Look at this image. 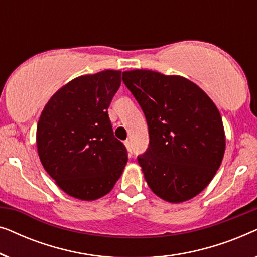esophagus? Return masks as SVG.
Here are the masks:
<instances>
[{"label": "esophagus", "mask_w": 257, "mask_h": 257, "mask_svg": "<svg viewBox=\"0 0 257 257\" xmlns=\"http://www.w3.org/2000/svg\"><path fill=\"white\" fill-rule=\"evenodd\" d=\"M125 146H126V150H127V152L130 156H132V145H131V142L130 140H126V142L124 143Z\"/></svg>", "instance_id": "34e87169"}]
</instances>
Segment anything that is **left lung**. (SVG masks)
Instances as JSON below:
<instances>
[{"mask_svg":"<svg viewBox=\"0 0 257 257\" xmlns=\"http://www.w3.org/2000/svg\"><path fill=\"white\" fill-rule=\"evenodd\" d=\"M146 117L149 149L138 157L154 194L180 203L212 181L226 150L222 118L202 89L181 76L152 70L122 72Z\"/></svg>","mask_w":257,"mask_h":257,"instance_id":"left-lung-1","label":"left lung"}]
</instances>
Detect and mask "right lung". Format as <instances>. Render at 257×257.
<instances>
[{
  "mask_svg": "<svg viewBox=\"0 0 257 257\" xmlns=\"http://www.w3.org/2000/svg\"><path fill=\"white\" fill-rule=\"evenodd\" d=\"M120 83L119 70L79 76L42 111L36 131L40 160L72 198L92 201L106 195L127 163V151L113 136L107 114Z\"/></svg>",
  "mask_w": 257,
  "mask_h": 257,
  "instance_id": "obj_1",
  "label": "right lung"
}]
</instances>
